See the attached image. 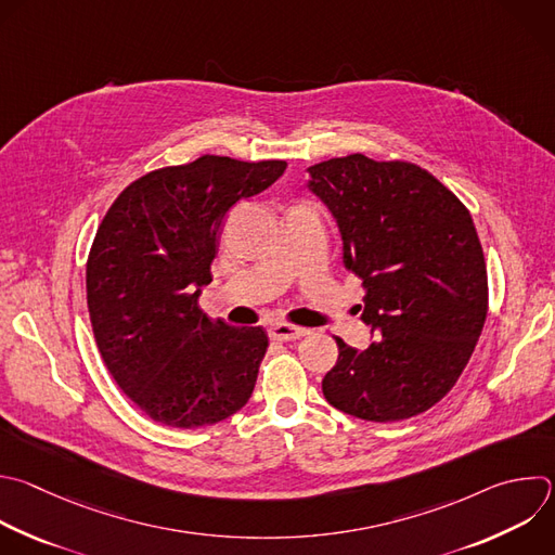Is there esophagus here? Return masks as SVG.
<instances>
[{
  "label": "esophagus",
  "mask_w": 555,
  "mask_h": 555,
  "mask_svg": "<svg viewBox=\"0 0 555 555\" xmlns=\"http://www.w3.org/2000/svg\"><path fill=\"white\" fill-rule=\"evenodd\" d=\"M309 328L296 326V324H287V322H274L270 326V337L279 339V341H289V339H298L302 335H307Z\"/></svg>",
  "instance_id": "34e87169"
}]
</instances>
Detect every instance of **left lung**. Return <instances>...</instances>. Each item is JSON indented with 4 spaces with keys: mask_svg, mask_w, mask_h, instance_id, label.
I'll use <instances>...</instances> for the list:
<instances>
[{
    "mask_svg": "<svg viewBox=\"0 0 555 555\" xmlns=\"http://www.w3.org/2000/svg\"><path fill=\"white\" fill-rule=\"evenodd\" d=\"M331 211L344 268L363 285L361 320L377 339L337 341L322 379L339 412L373 423L427 412L460 379L488 311L483 250L468 209L427 169L363 154L307 167Z\"/></svg>",
    "mask_w": 555,
    "mask_h": 555,
    "instance_id": "left-lung-1",
    "label": "left lung"
}]
</instances>
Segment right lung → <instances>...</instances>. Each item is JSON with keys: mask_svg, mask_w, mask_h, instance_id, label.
Segmentation results:
<instances>
[{"mask_svg": "<svg viewBox=\"0 0 555 555\" xmlns=\"http://www.w3.org/2000/svg\"><path fill=\"white\" fill-rule=\"evenodd\" d=\"M287 163L205 154L130 182L87 261V305L108 373L152 421L178 429L240 412L268 348L261 326L198 307L224 216L274 184Z\"/></svg>", "mask_w": 555, "mask_h": 555, "instance_id": "right-lung-1", "label": "right lung"}]
</instances>
